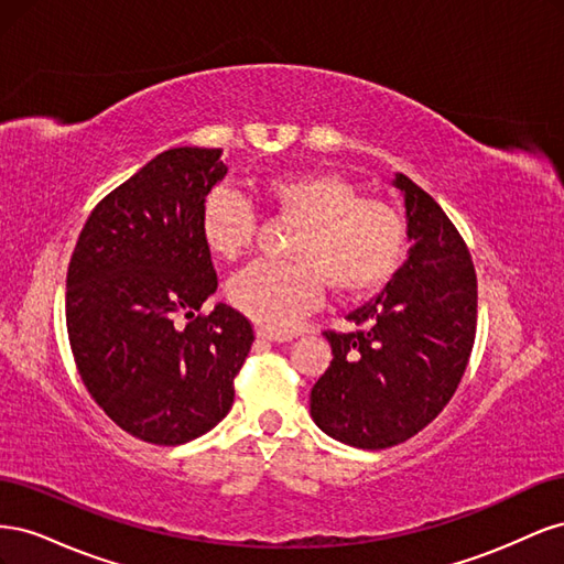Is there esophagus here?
Returning a JSON list of instances; mask_svg holds the SVG:
<instances>
[{
    "instance_id": "obj_1",
    "label": "esophagus",
    "mask_w": 564,
    "mask_h": 564,
    "mask_svg": "<svg viewBox=\"0 0 564 564\" xmlns=\"http://www.w3.org/2000/svg\"><path fill=\"white\" fill-rule=\"evenodd\" d=\"M256 338L270 340V344H282V340H292L289 334H278V332H268V329H256Z\"/></svg>"
}]
</instances>
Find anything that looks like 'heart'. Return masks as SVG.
Wrapping results in <instances>:
<instances>
[{"label": "heart", "mask_w": 564, "mask_h": 564, "mask_svg": "<svg viewBox=\"0 0 564 564\" xmlns=\"http://www.w3.org/2000/svg\"><path fill=\"white\" fill-rule=\"evenodd\" d=\"M259 197L278 218L294 224L289 263H259L228 284L237 311L268 332H292L319 301L322 282L336 296L377 292L398 270L404 220L388 202L360 197L357 185L324 169L265 178ZM249 204L224 187L202 202L199 237L218 261H237L253 242Z\"/></svg>", "instance_id": "1"}]
</instances>
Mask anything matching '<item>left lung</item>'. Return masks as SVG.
<instances>
[{
	"mask_svg": "<svg viewBox=\"0 0 564 564\" xmlns=\"http://www.w3.org/2000/svg\"><path fill=\"white\" fill-rule=\"evenodd\" d=\"M404 197L406 261L383 292L348 315L357 332L327 336L334 360L311 390V416L329 437L386 449L429 425L464 377L475 340L470 251L440 204L395 174Z\"/></svg>",
	"mask_w": 564,
	"mask_h": 564,
	"instance_id": "1",
	"label": "left lung"
}]
</instances>
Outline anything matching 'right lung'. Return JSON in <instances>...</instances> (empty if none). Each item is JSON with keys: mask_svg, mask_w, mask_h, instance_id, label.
I'll use <instances>...</instances> for the list:
<instances>
[{"mask_svg": "<svg viewBox=\"0 0 564 564\" xmlns=\"http://www.w3.org/2000/svg\"><path fill=\"white\" fill-rule=\"evenodd\" d=\"M220 148H172L100 199L67 268L65 319L79 377L129 435L183 445L224 421L253 344L218 286L199 209L228 174ZM192 322L181 330L173 322Z\"/></svg>", "mask_w": 564, "mask_h": 564, "instance_id": "1", "label": "right lung"}]
</instances>
